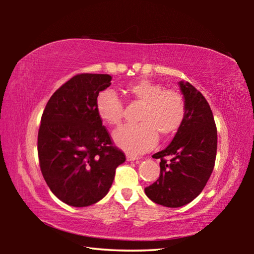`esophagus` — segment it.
Instances as JSON below:
<instances>
[{
    "label": "esophagus",
    "instance_id": "1",
    "mask_svg": "<svg viewBox=\"0 0 254 254\" xmlns=\"http://www.w3.org/2000/svg\"><path fill=\"white\" fill-rule=\"evenodd\" d=\"M139 157L136 156H133V154H127V161H135V160H139Z\"/></svg>",
    "mask_w": 254,
    "mask_h": 254
}]
</instances>
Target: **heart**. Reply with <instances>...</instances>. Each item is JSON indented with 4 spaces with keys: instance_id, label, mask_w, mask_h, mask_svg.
Wrapping results in <instances>:
<instances>
[{
    "instance_id": "obj_1",
    "label": "heart",
    "mask_w": 254,
    "mask_h": 254,
    "mask_svg": "<svg viewBox=\"0 0 254 254\" xmlns=\"http://www.w3.org/2000/svg\"><path fill=\"white\" fill-rule=\"evenodd\" d=\"M127 93L143 103L139 124H127L114 132L113 139L119 148L131 154L151 150L158 142V133L169 137L183 127L187 114L186 98L182 93L166 89L162 84L140 79L127 87ZM96 113L109 126H119L124 115V105L113 89L106 88L97 94Z\"/></svg>"
}]
</instances>
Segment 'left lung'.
<instances>
[{
	"label": "left lung",
	"mask_w": 254,
	"mask_h": 254,
	"mask_svg": "<svg viewBox=\"0 0 254 254\" xmlns=\"http://www.w3.org/2000/svg\"><path fill=\"white\" fill-rule=\"evenodd\" d=\"M186 98L187 114L183 127L160 159V175L144 192L156 204L182 207L198 196L213 173L217 150V130L208 102L189 83H179Z\"/></svg>",
	"instance_id": "8db88e82"
}]
</instances>
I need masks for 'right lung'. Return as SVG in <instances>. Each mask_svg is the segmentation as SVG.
Returning <instances> with one entry per match:
<instances>
[{
    "label": "right lung",
    "instance_id": "right-lung-1",
    "mask_svg": "<svg viewBox=\"0 0 254 254\" xmlns=\"http://www.w3.org/2000/svg\"><path fill=\"white\" fill-rule=\"evenodd\" d=\"M107 74H78L60 86L42 113L38 157L56 197L74 207L101 200L126 154L115 147L95 110L97 94L111 85Z\"/></svg>",
    "mask_w": 254,
    "mask_h": 254
}]
</instances>
